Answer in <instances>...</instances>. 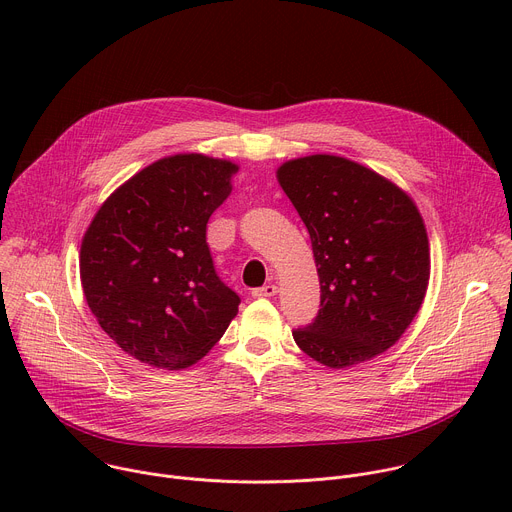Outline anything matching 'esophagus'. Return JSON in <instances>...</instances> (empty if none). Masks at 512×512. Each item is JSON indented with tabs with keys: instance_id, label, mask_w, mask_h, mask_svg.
Segmentation results:
<instances>
[{
	"instance_id": "obj_1",
	"label": "esophagus",
	"mask_w": 512,
	"mask_h": 512,
	"mask_svg": "<svg viewBox=\"0 0 512 512\" xmlns=\"http://www.w3.org/2000/svg\"><path fill=\"white\" fill-rule=\"evenodd\" d=\"M275 294H277V285H273V283L253 289V298H273Z\"/></svg>"
}]
</instances>
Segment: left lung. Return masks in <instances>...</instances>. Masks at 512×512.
<instances>
[{
	"label": "left lung",
	"mask_w": 512,
	"mask_h": 512,
	"mask_svg": "<svg viewBox=\"0 0 512 512\" xmlns=\"http://www.w3.org/2000/svg\"><path fill=\"white\" fill-rule=\"evenodd\" d=\"M320 277L316 320L296 344L330 369L391 348L417 316L429 283V241L413 198L375 170L314 154L277 168Z\"/></svg>",
	"instance_id": "obj_1"
}]
</instances>
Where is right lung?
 Returning <instances> with one entry per match:
<instances>
[{"mask_svg": "<svg viewBox=\"0 0 512 512\" xmlns=\"http://www.w3.org/2000/svg\"><path fill=\"white\" fill-rule=\"evenodd\" d=\"M239 166L174 154L139 170L97 210L81 243V283L99 326L156 369L192 367L221 340L239 296L218 279L206 223Z\"/></svg>", "mask_w": 512, "mask_h": 512, "instance_id": "obj_1", "label": "right lung"}]
</instances>
